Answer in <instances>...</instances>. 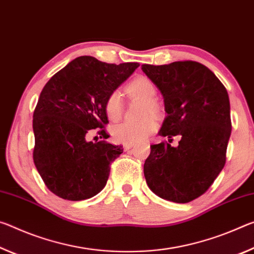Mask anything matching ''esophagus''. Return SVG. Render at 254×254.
I'll return each instance as SVG.
<instances>
[{
  "mask_svg": "<svg viewBox=\"0 0 254 254\" xmlns=\"http://www.w3.org/2000/svg\"><path fill=\"white\" fill-rule=\"evenodd\" d=\"M135 146L134 143H128V144H124V149L125 151H129L130 148H132Z\"/></svg>",
  "mask_w": 254,
  "mask_h": 254,
  "instance_id": "1",
  "label": "esophagus"
}]
</instances>
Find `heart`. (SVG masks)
<instances>
[{"label": "heart", "instance_id": "heart-1", "mask_svg": "<svg viewBox=\"0 0 254 254\" xmlns=\"http://www.w3.org/2000/svg\"><path fill=\"white\" fill-rule=\"evenodd\" d=\"M127 94L145 101L144 116L148 114L157 115L160 112L159 103L155 101L156 86L149 78L137 76L128 82L126 85ZM103 109L107 117L112 122L122 118L124 114V102L122 94L118 90H114L107 95L103 103ZM157 129V122L153 116H147L140 122H124L115 125L111 128V135L119 143H138L146 139L149 135Z\"/></svg>", "mask_w": 254, "mask_h": 254}]
</instances>
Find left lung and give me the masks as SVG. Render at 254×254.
<instances>
[{"label": "left lung", "mask_w": 254, "mask_h": 254, "mask_svg": "<svg viewBox=\"0 0 254 254\" xmlns=\"http://www.w3.org/2000/svg\"><path fill=\"white\" fill-rule=\"evenodd\" d=\"M142 69L164 98L168 115L159 134L181 137L178 147L168 142L151 145L144 164L147 186L166 200L192 201L209 189L225 165L232 130L227 91L198 62L144 64Z\"/></svg>", "instance_id": "obj_1"}]
</instances>
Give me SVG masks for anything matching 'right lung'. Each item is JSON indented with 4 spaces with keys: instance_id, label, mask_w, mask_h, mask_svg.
<instances>
[{
    "instance_id": "right-lung-1",
    "label": "right lung",
    "mask_w": 254,
    "mask_h": 254,
    "mask_svg": "<svg viewBox=\"0 0 254 254\" xmlns=\"http://www.w3.org/2000/svg\"><path fill=\"white\" fill-rule=\"evenodd\" d=\"M138 63L108 64L81 56L57 72L41 91L33 111V162L47 188L65 200L99 193L123 146L88 142L92 129L108 138L103 109L107 95L138 67Z\"/></svg>"
}]
</instances>
